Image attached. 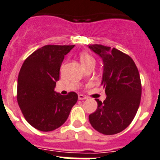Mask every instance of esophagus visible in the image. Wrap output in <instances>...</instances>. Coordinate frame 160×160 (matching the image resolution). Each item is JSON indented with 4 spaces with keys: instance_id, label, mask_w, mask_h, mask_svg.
Here are the masks:
<instances>
[{
    "instance_id": "1",
    "label": "esophagus",
    "mask_w": 160,
    "mask_h": 160,
    "mask_svg": "<svg viewBox=\"0 0 160 160\" xmlns=\"http://www.w3.org/2000/svg\"><path fill=\"white\" fill-rule=\"evenodd\" d=\"M78 98H79V100H84V99H87V98L83 94H79Z\"/></svg>"
}]
</instances>
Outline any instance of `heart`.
Instances as JSON below:
<instances>
[{"mask_svg": "<svg viewBox=\"0 0 160 160\" xmlns=\"http://www.w3.org/2000/svg\"><path fill=\"white\" fill-rule=\"evenodd\" d=\"M92 61H94V59H93V58H92L89 53H84L80 55V62H81L82 65L83 64L88 63V62H92Z\"/></svg>", "mask_w": 160, "mask_h": 160, "instance_id": "heart-1", "label": "heart"}]
</instances>
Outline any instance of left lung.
Wrapping results in <instances>:
<instances>
[{
	"mask_svg": "<svg viewBox=\"0 0 160 160\" xmlns=\"http://www.w3.org/2000/svg\"><path fill=\"white\" fill-rule=\"evenodd\" d=\"M88 48L103 61L102 84L107 98L96 99L98 108L88 119L95 130L113 135L125 129L134 119L140 105L142 84L133 60L115 48L90 45Z\"/></svg>",
	"mask_w": 160,
	"mask_h": 160,
	"instance_id": "1",
	"label": "left lung"
}]
</instances>
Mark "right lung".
Wrapping results in <instances>:
<instances>
[{
	"label": "right lung",
	"mask_w": 160,
	"mask_h": 160,
	"mask_svg": "<svg viewBox=\"0 0 160 160\" xmlns=\"http://www.w3.org/2000/svg\"><path fill=\"white\" fill-rule=\"evenodd\" d=\"M74 46L45 45L33 52L20 69L18 106L28 123L40 131L49 132L59 128L77 102L75 92L63 96L54 91L64 56Z\"/></svg>",
	"instance_id": "obj_1"
}]
</instances>
